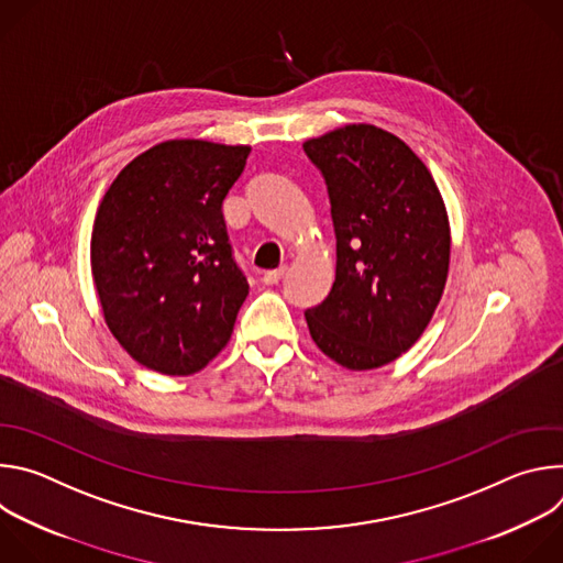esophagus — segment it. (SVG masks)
<instances>
[{
    "mask_svg": "<svg viewBox=\"0 0 563 563\" xmlns=\"http://www.w3.org/2000/svg\"><path fill=\"white\" fill-rule=\"evenodd\" d=\"M285 269H287V267L283 265V267H278V269L265 272V274H263V283H265V285H276V283L285 276Z\"/></svg>",
    "mask_w": 563,
    "mask_h": 563,
    "instance_id": "1",
    "label": "esophagus"
}]
</instances>
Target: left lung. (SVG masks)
I'll use <instances>...</instances> for the list:
<instances>
[{"label":"left lung","instance_id":"8db88e82","mask_svg":"<svg viewBox=\"0 0 563 563\" xmlns=\"http://www.w3.org/2000/svg\"><path fill=\"white\" fill-rule=\"evenodd\" d=\"M328 185L336 280L305 311L318 350L347 369L396 361L426 332L450 267V222L421 157L374 124L302 144Z\"/></svg>","mask_w":563,"mask_h":563}]
</instances>
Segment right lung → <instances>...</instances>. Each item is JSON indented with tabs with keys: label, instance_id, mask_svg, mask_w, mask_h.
I'll list each match as a JSON object with an SVG mask.
<instances>
[{
	"label": "right lung",
	"instance_id": "obj_1",
	"mask_svg": "<svg viewBox=\"0 0 563 563\" xmlns=\"http://www.w3.org/2000/svg\"><path fill=\"white\" fill-rule=\"evenodd\" d=\"M250 146L167 140L140 153L104 194L91 272L111 334L140 365L189 376L229 343L250 294L222 200Z\"/></svg>",
	"mask_w": 563,
	"mask_h": 563
}]
</instances>
